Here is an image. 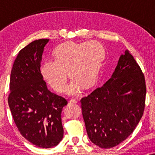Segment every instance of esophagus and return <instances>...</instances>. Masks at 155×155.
Listing matches in <instances>:
<instances>
[{"instance_id": "1", "label": "esophagus", "mask_w": 155, "mask_h": 155, "mask_svg": "<svg viewBox=\"0 0 155 155\" xmlns=\"http://www.w3.org/2000/svg\"><path fill=\"white\" fill-rule=\"evenodd\" d=\"M77 102H78V101L75 100V99H71V100L68 101V103L70 104H76Z\"/></svg>"}]
</instances>
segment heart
I'll list each match as a JSON object with an SVG mask.
<instances>
[{
    "label": "heart",
    "mask_w": 155,
    "mask_h": 155,
    "mask_svg": "<svg viewBox=\"0 0 155 155\" xmlns=\"http://www.w3.org/2000/svg\"><path fill=\"white\" fill-rule=\"evenodd\" d=\"M55 60H46L41 68L42 75L56 92H64L67 87L68 72L73 80L68 93L78 95L84 87L97 83L104 58V48L97 41L75 43L68 41L54 50Z\"/></svg>",
    "instance_id": "b5f03b06"
}]
</instances>
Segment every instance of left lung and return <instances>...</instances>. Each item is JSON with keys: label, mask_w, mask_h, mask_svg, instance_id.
<instances>
[{"label": "left lung", "mask_w": 155, "mask_h": 155, "mask_svg": "<svg viewBox=\"0 0 155 155\" xmlns=\"http://www.w3.org/2000/svg\"><path fill=\"white\" fill-rule=\"evenodd\" d=\"M145 96V76L126 50L111 78L80 100L90 140L105 149L124 141L143 115Z\"/></svg>", "instance_id": "1"}]
</instances>
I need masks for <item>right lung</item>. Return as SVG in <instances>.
<instances>
[{
  "instance_id": "add662e5",
  "label": "right lung",
  "mask_w": 155,
  "mask_h": 155,
  "mask_svg": "<svg viewBox=\"0 0 155 155\" xmlns=\"http://www.w3.org/2000/svg\"><path fill=\"white\" fill-rule=\"evenodd\" d=\"M49 39L35 40L18 53L10 74L8 101L21 135L39 147L56 146L63 137L61 111L68 101L48 90L40 71Z\"/></svg>"
}]
</instances>
